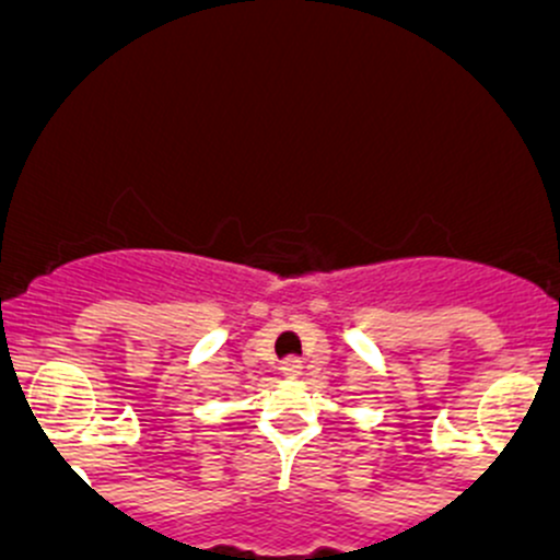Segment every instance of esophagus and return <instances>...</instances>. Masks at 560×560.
<instances>
[{"label": "esophagus", "instance_id": "1", "mask_svg": "<svg viewBox=\"0 0 560 560\" xmlns=\"http://www.w3.org/2000/svg\"><path fill=\"white\" fill-rule=\"evenodd\" d=\"M282 376H288V378H299L302 376V360L299 358H288L285 363H282Z\"/></svg>", "mask_w": 560, "mask_h": 560}]
</instances>
